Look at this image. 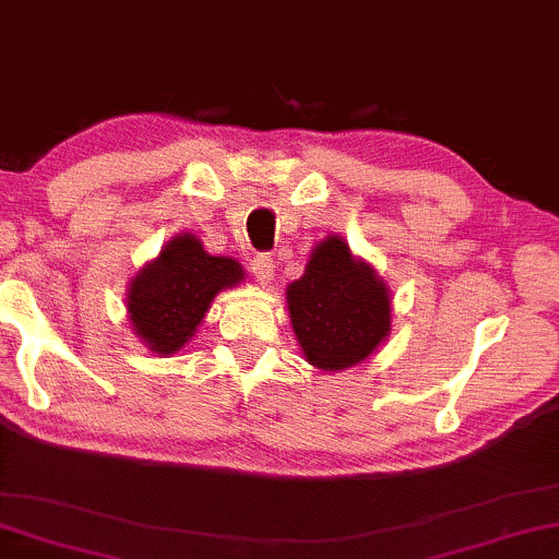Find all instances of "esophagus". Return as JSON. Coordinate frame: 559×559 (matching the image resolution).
I'll list each match as a JSON object with an SVG mask.
<instances>
[{"instance_id":"esophagus-1","label":"esophagus","mask_w":559,"mask_h":559,"mask_svg":"<svg viewBox=\"0 0 559 559\" xmlns=\"http://www.w3.org/2000/svg\"><path fill=\"white\" fill-rule=\"evenodd\" d=\"M251 269L255 273V278L263 283V286H269V283L273 281V276H276V265H273V258L269 253H261L255 255L251 261Z\"/></svg>"}]
</instances>
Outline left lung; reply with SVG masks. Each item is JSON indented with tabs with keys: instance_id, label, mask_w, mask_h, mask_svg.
I'll list each match as a JSON object with an SVG mask.
<instances>
[{
	"instance_id": "obj_1",
	"label": "left lung",
	"mask_w": 559,
	"mask_h": 559,
	"mask_svg": "<svg viewBox=\"0 0 559 559\" xmlns=\"http://www.w3.org/2000/svg\"><path fill=\"white\" fill-rule=\"evenodd\" d=\"M286 298L306 361L319 369L361 364L389 336L386 286L336 236L316 246L306 273L290 283Z\"/></svg>"
}]
</instances>
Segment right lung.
Wrapping results in <instances>:
<instances>
[{
  "mask_svg": "<svg viewBox=\"0 0 559 559\" xmlns=\"http://www.w3.org/2000/svg\"><path fill=\"white\" fill-rule=\"evenodd\" d=\"M243 278L238 261L207 255L190 233L175 236L130 283L128 313L157 354H175L193 336L218 290Z\"/></svg>",
  "mask_w": 559,
  "mask_h": 559,
  "instance_id": "obj_1",
  "label": "right lung"
}]
</instances>
